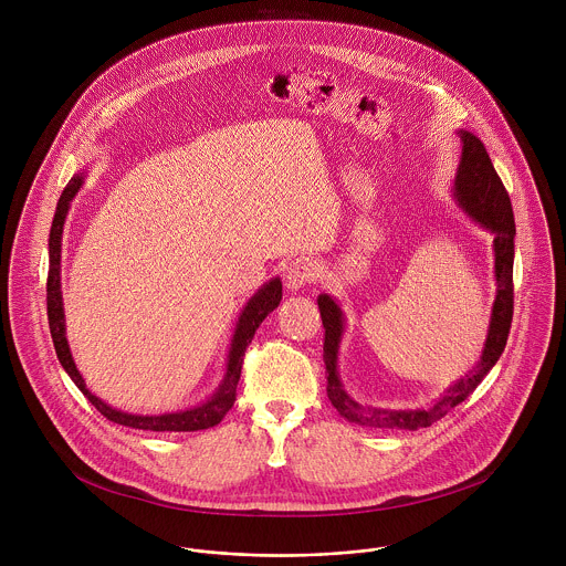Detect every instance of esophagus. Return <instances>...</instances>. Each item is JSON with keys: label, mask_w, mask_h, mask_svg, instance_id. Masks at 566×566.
<instances>
[{"label": "esophagus", "mask_w": 566, "mask_h": 566, "mask_svg": "<svg viewBox=\"0 0 566 566\" xmlns=\"http://www.w3.org/2000/svg\"><path fill=\"white\" fill-rule=\"evenodd\" d=\"M318 276V265L310 256H296L285 268V283L290 290H301L314 283Z\"/></svg>", "instance_id": "esophagus-1"}]
</instances>
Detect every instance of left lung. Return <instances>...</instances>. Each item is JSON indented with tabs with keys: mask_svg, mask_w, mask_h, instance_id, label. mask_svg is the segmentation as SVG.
Returning <instances> with one entry per match:
<instances>
[{
	"mask_svg": "<svg viewBox=\"0 0 566 566\" xmlns=\"http://www.w3.org/2000/svg\"><path fill=\"white\" fill-rule=\"evenodd\" d=\"M462 146V161L455 176V196L467 213L484 224L488 231L494 233V276H496V298L492 305L490 328L485 337L484 353L478 366L460 379L449 392L429 409L416 411H386V409H370L355 403L342 388L337 379V344L342 337V312L333 303L331 296L323 294L318 298L321 316L324 326V366H326V395L333 407L350 422L364 427H379V429H418L429 427L440 420L451 407L462 403L490 373V368L499 361L507 333L512 326L514 314V283H512V265H514V213L510 196L494 171L492 161L485 153L484 144L473 135L462 130L460 133Z\"/></svg>",
	"mask_w": 566,
	"mask_h": 566,
	"instance_id": "1",
	"label": "left lung"
}]
</instances>
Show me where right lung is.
I'll return each mask as SVG.
<instances>
[{
	"label": "right lung",
	"mask_w": 566,
	"mask_h": 566,
	"mask_svg": "<svg viewBox=\"0 0 566 566\" xmlns=\"http://www.w3.org/2000/svg\"><path fill=\"white\" fill-rule=\"evenodd\" d=\"M81 176H74L67 182V187L63 189L61 200L56 205V213H54V222H52V231H50V268H48V287H45L48 298L45 301H48L50 333H52V342H54L61 366L72 377V381L81 388L82 395L91 401V405H95V409L111 422L133 427V429H144V431H200V429L216 427L238 399L243 355H245L248 344L254 337V331L259 328V324L265 321V316L272 314L281 303V296H283L281 281L272 279L245 305L238 331L233 335L227 377H224L220 390L211 397V401H207L200 407H193V409H187V411L161 413V416H135V413L117 411L86 390L81 373L72 359L67 337H65V314H63V298H61V240H63V224H65V218L70 211V202L76 196V191L81 189Z\"/></svg>",
	"instance_id": "1"
}]
</instances>
